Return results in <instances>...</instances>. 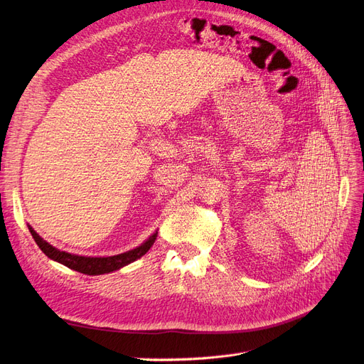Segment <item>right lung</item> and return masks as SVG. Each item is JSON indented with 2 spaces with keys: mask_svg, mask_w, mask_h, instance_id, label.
<instances>
[{
  "mask_svg": "<svg viewBox=\"0 0 364 364\" xmlns=\"http://www.w3.org/2000/svg\"><path fill=\"white\" fill-rule=\"evenodd\" d=\"M28 230H30L31 237L35 238L39 249L43 253H46L48 258H51L53 261H58V262L63 264V266H67V267H70L75 272H80V273H85V274H92V277H95V274L115 272L121 267L127 266V264L136 261L142 255H146L149 249L153 246V243H155L156 237H158V232H155L153 235H150L141 246L132 249L129 252L119 253V255H114V257H82V255H74V253H68V252H63V250L53 247L50 243H47L46 240L41 238L39 234L31 226H28Z\"/></svg>",
  "mask_w": 364,
  "mask_h": 364,
  "instance_id": "add662e5",
  "label": "right lung"
}]
</instances>
